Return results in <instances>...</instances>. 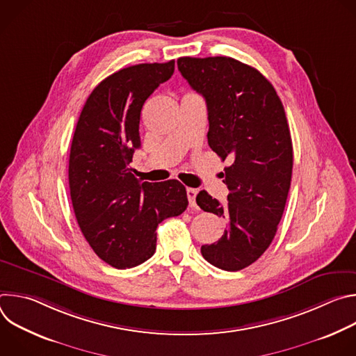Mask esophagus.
<instances>
[{"label":"esophagus","mask_w":356,"mask_h":356,"mask_svg":"<svg viewBox=\"0 0 356 356\" xmlns=\"http://www.w3.org/2000/svg\"><path fill=\"white\" fill-rule=\"evenodd\" d=\"M186 193H187V198H188V202H190V206H195V197H197V190L195 188H191V187H187L186 188Z\"/></svg>","instance_id":"34e87169"}]
</instances>
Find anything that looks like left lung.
I'll list each match as a JSON object with an SVG mask.
<instances>
[{
	"instance_id": "left-lung-1",
	"label": "left lung",
	"mask_w": 356,
	"mask_h": 356,
	"mask_svg": "<svg viewBox=\"0 0 356 356\" xmlns=\"http://www.w3.org/2000/svg\"><path fill=\"white\" fill-rule=\"evenodd\" d=\"M177 66L206 98L210 147L231 162L224 169L227 204L206 190L195 198L201 210L227 220L221 239L202 245L201 255L218 269L236 272L262 257L284 211L293 170L286 113L270 81L239 60L180 58Z\"/></svg>"
}]
</instances>
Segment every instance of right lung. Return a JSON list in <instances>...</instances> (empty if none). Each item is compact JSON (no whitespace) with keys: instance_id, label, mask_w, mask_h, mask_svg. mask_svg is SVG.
<instances>
[{"instance_id":"add662e5","label":"right lung","mask_w":356,"mask_h":356,"mask_svg":"<svg viewBox=\"0 0 356 356\" xmlns=\"http://www.w3.org/2000/svg\"><path fill=\"white\" fill-rule=\"evenodd\" d=\"M175 72V60L118 70L88 95L70 147L69 187L79 227L99 259L117 269L147 261L156 228L187 209L179 180L140 181L129 168L140 146V110Z\"/></svg>"}]
</instances>
